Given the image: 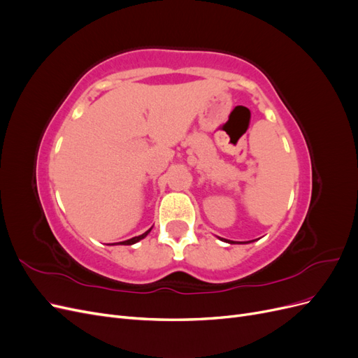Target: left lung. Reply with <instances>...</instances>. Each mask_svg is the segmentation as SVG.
<instances>
[{
	"instance_id": "left-lung-1",
	"label": "left lung",
	"mask_w": 358,
	"mask_h": 358,
	"mask_svg": "<svg viewBox=\"0 0 358 358\" xmlns=\"http://www.w3.org/2000/svg\"><path fill=\"white\" fill-rule=\"evenodd\" d=\"M231 243H233V242H231Z\"/></svg>"
}]
</instances>
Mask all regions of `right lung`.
<instances>
[{"label":"right lung","mask_w":358,"mask_h":358,"mask_svg":"<svg viewBox=\"0 0 358 358\" xmlns=\"http://www.w3.org/2000/svg\"><path fill=\"white\" fill-rule=\"evenodd\" d=\"M150 231V229L146 231V233H143V234H140V236H136V237H133V239H128V241H124V242H119L121 245H133V243H136V242H138V241H142L143 237H146L148 236V233Z\"/></svg>","instance_id":"1"}]
</instances>
